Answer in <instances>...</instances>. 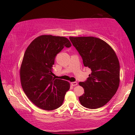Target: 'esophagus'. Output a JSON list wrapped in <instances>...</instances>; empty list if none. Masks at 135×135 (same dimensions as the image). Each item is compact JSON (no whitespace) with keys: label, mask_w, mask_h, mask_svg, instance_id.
I'll list each match as a JSON object with an SVG mask.
<instances>
[{"label":"esophagus","mask_w":135,"mask_h":135,"mask_svg":"<svg viewBox=\"0 0 135 135\" xmlns=\"http://www.w3.org/2000/svg\"><path fill=\"white\" fill-rule=\"evenodd\" d=\"M71 85L72 86H76L77 85V82H71Z\"/></svg>","instance_id":"obj_1"}]
</instances>
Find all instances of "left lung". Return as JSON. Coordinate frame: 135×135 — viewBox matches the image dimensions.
Wrapping results in <instances>:
<instances>
[{
	"label": "left lung",
	"instance_id": "obj_1",
	"mask_svg": "<svg viewBox=\"0 0 135 135\" xmlns=\"http://www.w3.org/2000/svg\"><path fill=\"white\" fill-rule=\"evenodd\" d=\"M91 73L86 81L79 82L84 93L79 97L80 104L88 109L104 106L115 95L120 82V64L111 47L94 37H69Z\"/></svg>",
	"mask_w": 135,
	"mask_h": 135
}]
</instances>
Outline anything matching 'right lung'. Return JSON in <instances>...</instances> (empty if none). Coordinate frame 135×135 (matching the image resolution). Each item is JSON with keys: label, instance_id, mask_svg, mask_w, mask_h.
<instances>
[{"label": "right lung", "instance_id": "right-lung-1", "mask_svg": "<svg viewBox=\"0 0 135 135\" xmlns=\"http://www.w3.org/2000/svg\"><path fill=\"white\" fill-rule=\"evenodd\" d=\"M71 44L64 37L42 35L29 44L20 68V79L24 92L40 109H56L61 106L70 88L67 81L53 77L55 57Z\"/></svg>", "mask_w": 135, "mask_h": 135}]
</instances>
